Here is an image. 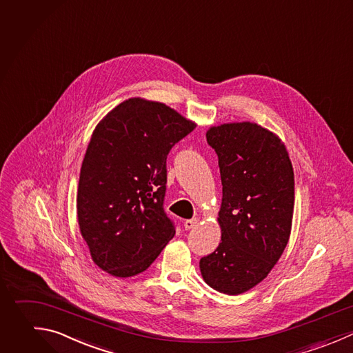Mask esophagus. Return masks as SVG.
<instances>
[{
    "label": "esophagus",
    "instance_id": "1",
    "mask_svg": "<svg viewBox=\"0 0 353 353\" xmlns=\"http://www.w3.org/2000/svg\"><path fill=\"white\" fill-rule=\"evenodd\" d=\"M199 223V219H186L185 221V223H183V228H185V230H190L192 228H194L196 225Z\"/></svg>",
    "mask_w": 353,
    "mask_h": 353
}]
</instances>
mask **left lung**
<instances>
[{
	"mask_svg": "<svg viewBox=\"0 0 353 353\" xmlns=\"http://www.w3.org/2000/svg\"><path fill=\"white\" fill-rule=\"evenodd\" d=\"M205 137L222 181V236L200 270L210 287L237 295L268 276L288 243L294 172L284 143L258 124H222Z\"/></svg>",
	"mask_w": 353,
	"mask_h": 353,
	"instance_id": "left-lung-1",
	"label": "left lung"
}]
</instances>
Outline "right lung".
<instances>
[{
  "label": "right lung",
  "instance_id": "obj_1",
  "mask_svg": "<svg viewBox=\"0 0 353 353\" xmlns=\"http://www.w3.org/2000/svg\"><path fill=\"white\" fill-rule=\"evenodd\" d=\"M194 124L131 98L95 128L80 171L77 216L94 262L116 277L146 270L175 234L164 211L167 156Z\"/></svg>",
  "mask_w": 353,
  "mask_h": 353
}]
</instances>
